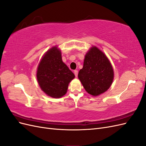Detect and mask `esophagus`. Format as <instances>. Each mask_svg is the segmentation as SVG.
I'll use <instances>...</instances> for the list:
<instances>
[{
  "instance_id": "obj_1",
  "label": "esophagus",
  "mask_w": 146,
  "mask_h": 146,
  "mask_svg": "<svg viewBox=\"0 0 146 146\" xmlns=\"http://www.w3.org/2000/svg\"><path fill=\"white\" fill-rule=\"evenodd\" d=\"M74 74H75V76H76V77H77V76H78V70H74Z\"/></svg>"
}]
</instances>
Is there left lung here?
Masks as SVG:
<instances>
[{
	"instance_id": "left-lung-1",
	"label": "left lung",
	"mask_w": 146,
	"mask_h": 146,
	"mask_svg": "<svg viewBox=\"0 0 146 146\" xmlns=\"http://www.w3.org/2000/svg\"><path fill=\"white\" fill-rule=\"evenodd\" d=\"M114 72L107 57L96 47L85 55L83 67L78 74L85 90L92 96H99L111 86Z\"/></svg>"
}]
</instances>
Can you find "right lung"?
Wrapping results in <instances>:
<instances>
[{"label":"right lung","instance_id":"right-lung-1","mask_svg":"<svg viewBox=\"0 0 146 146\" xmlns=\"http://www.w3.org/2000/svg\"><path fill=\"white\" fill-rule=\"evenodd\" d=\"M36 77L39 86L46 94L59 98L66 93L69 83L75 76L63 62L60 50L54 47L42 57Z\"/></svg>","mask_w":146,"mask_h":146}]
</instances>
